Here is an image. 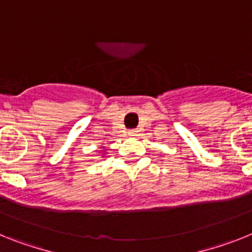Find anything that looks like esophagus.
<instances>
[{"label":"esophagus","instance_id":"1","mask_svg":"<svg viewBox=\"0 0 252 252\" xmlns=\"http://www.w3.org/2000/svg\"><path fill=\"white\" fill-rule=\"evenodd\" d=\"M137 132H139V131H137L136 128H132V130L128 131V133H130V136H136Z\"/></svg>","mask_w":252,"mask_h":252}]
</instances>
